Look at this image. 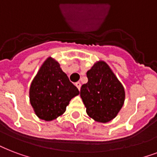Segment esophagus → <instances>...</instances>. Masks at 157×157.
Segmentation results:
<instances>
[{"instance_id":"1","label":"esophagus","mask_w":157,"mask_h":157,"mask_svg":"<svg viewBox=\"0 0 157 157\" xmlns=\"http://www.w3.org/2000/svg\"><path fill=\"white\" fill-rule=\"evenodd\" d=\"M75 85H76V86L77 87V88H78V90H81V83H80V82H76V84H75Z\"/></svg>"}]
</instances>
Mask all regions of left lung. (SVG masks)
I'll use <instances>...</instances> for the list:
<instances>
[{"label":"left lung","instance_id":"obj_1","mask_svg":"<svg viewBox=\"0 0 157 157\" xmlns=\"http://www.w3.org/2000/svg\"><path fill=\"white\" fill-rule=\"evenodd\" d=\"M88 82L82 85L81 97L89 117L108 123L118 115L125 100L124 86L110 67L100 60L86 72Z\"/></svg>","mask_w":157,"mask_h":157}]
</instances>
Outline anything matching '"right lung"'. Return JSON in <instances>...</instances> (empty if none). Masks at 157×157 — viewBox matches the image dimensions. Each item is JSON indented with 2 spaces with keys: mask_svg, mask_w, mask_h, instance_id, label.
Listing matches in <instances>:
<instances>
[{
  "mask_svg": "<svg viewBox=\"0 0 157 157\" xmlns=\"http://www.w3.org/2000/svg\"><path fill=\"white\" fill-rule=\"evenodd\" d=\"M79 93L58 62L49 57L31 82L29 101L40 119L52 121L65 113L70 100Z\"/></svg>",
  "mask_w": 157,
  "mask_h": 157,
  "instance_id": "right-lung-1",
  "label": "right lung"
}]
</instances>
